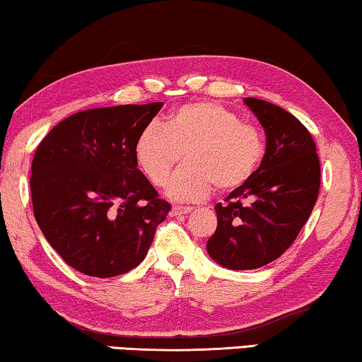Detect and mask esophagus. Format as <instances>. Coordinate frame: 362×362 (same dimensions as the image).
<instances>
[{"label": "esophagus", "mask_w": 362, "mask_h": 362, "mask_svg": "<svg viewBox=\"0 0 362 362\" xmlns=\"http://www.w3.org/2000/svg\"><path fill=\"white\" fill-rule=\"evenodd\" d=\"M192 212V207H173L171 209V215H187Z\"/></svg>", "instance_id": "esophagus-1"}]
</instances>
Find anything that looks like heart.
I'll return each instance as SVG.
<instances>
[{"label": "heart", "instance_id": "obj_1", "mask_svg": "<svg viewBox=\"0 0 362 362\" xmlns=\"http://www.w3.org/2000/svg\"><path fill=\"white\" fill-rule=\"evenodd\" d=\"M259 126L243 123L235 111L214 102L181 105L166 124H150L139 134L134 157L155 187L166 185L181 157L186 166L170 181L175 200H200L212 192L233 191L251 180L265 157Z\"/></svg>", "mask_w": 362, "mask_h": 362}]
</instances>
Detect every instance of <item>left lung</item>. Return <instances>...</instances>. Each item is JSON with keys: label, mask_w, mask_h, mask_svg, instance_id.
I'll list each match as a JSON object with an SVG mask.
<instances>
[{"label": "left lung", "mask_w": 362, "mask_h": 362, "mask_svg": "<svg viewBox=\"0 0 362 362\" xmlns=\"http://www.w3.org/2000/svg\"><path fill=\"white\" fill-rule=\"evenodd\" d=\"M244 103L264 127L267 152L251 180L215 205L218 223L207 252L231 270L280 257L308 221L320 187L315 142L301 121L265 100L247 97Z\"/></svg>", "instance_id": "left-lung-1"}]
</instances>
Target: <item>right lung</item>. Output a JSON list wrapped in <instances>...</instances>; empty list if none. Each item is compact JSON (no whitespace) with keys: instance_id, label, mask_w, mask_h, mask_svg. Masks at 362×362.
I'll return each mask as SVG.
<instances>
[{"instance_id":"add662e5","label":"right lung","mask_w":362,"mask_h":362,"mask_svg":"<svg viewBox=\"0 0 362 362\" xmlns=\"http://www.w3.org/2000/svg\"><path fill=\"white\" fill-rule=\"evenodd\" d=\"M162 107L155 102L79 111L37 147L33 215L54 251L81 274L110 278L134 269L171 210L134 157L139 134Z\"/></svg>"}]
</instances>
